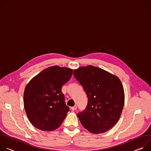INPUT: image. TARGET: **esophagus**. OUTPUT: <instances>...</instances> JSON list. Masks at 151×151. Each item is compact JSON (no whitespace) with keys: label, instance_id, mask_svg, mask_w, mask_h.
<instances>
[{"label":"esophagus","instance_id":"esophagus-1","mask_svg":"<svg viewBox=\"0 0 151 151\" xmlns=\"http://www.w3.org/2000/svg\"><path fill=\"white\" fill-rule=\"evenodd\" d=\"M77 106H74V107H71V110H77Z\"/></svg>","mask_w":151,"mask_h":151}]
</instances>
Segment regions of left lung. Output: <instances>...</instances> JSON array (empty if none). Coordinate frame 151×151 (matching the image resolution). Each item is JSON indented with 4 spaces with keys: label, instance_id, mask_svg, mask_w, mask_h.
Wrapping results in <instances>:
<instances>
[{
    "label": "left lung",
    "instance_id": "1",
    "mask_svg": "<svg viewBox=\"0 0 151 151\" xmlns=\"http://www.w3.org/2000/svg\"><path fill=\"white\" fill-rule=\"evenodd\" d=\"M73 74L88 100L86 109L77 113L81 124L93 134L106 132L118 122L123 110L125 95L121 80L92 65L80 67Z\"/></svg>",
    "mask_w": 151,
    "mask_h": 151
}]
</instances>
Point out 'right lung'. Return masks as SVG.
<instances>
[{
    "label": "right lung",
    "mask_w": 151,
    "mask_h": 151,
    "mask_svg": "<svg viewBox=\"0 0 151 151\" xmlns=\"http://www.w3.org/2000/svg\"><path fill=\"white\" fill-rule=\"evenodd\" d=\"M73 75V70L50 66L33 77L24 92V107L30 123L42 131L59 128L69 111L62 87Z\"/></svg>",
    "instance_id": "obj_1"
}]
</instances>
